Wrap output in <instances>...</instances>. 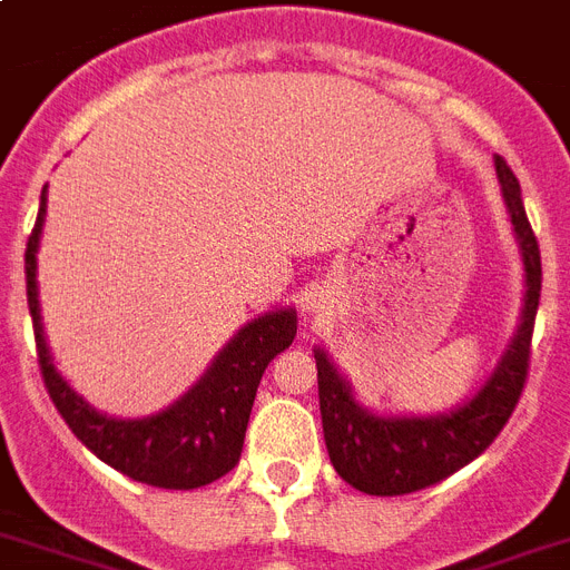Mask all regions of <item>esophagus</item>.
I'll use <instances>...</instances> for the list:
<instances>
[{
    "label": "esophagus",
    "instance_id": "esophagus-1",
    "mask_svg": "<svg viewBox=\"0 0 570 570\" xmlns=\"http://www.w3.org/2000/svg\"><path fill=\"white\" fill-rule=\"evenodd\" d=\"M317 291H312V294H308V296H305V305H308V308H317V303H320V299H317Z\"/></svg>",
    "mask_w": 570,
    "mask_h": 570
}]
</instances>
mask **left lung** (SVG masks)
Returning <instances> with one entry per match:
<instances>
[{
	"mask_svg": "<svg viewBox=\"0 0 570 570\" xmlns=\"http://www.w3.org/2000/svg\"><path fill=\"white\" fill-rule=\"evenodd\" d=\"M495 171L519 238L528 291L510 346L469 402L436 416H379L355 402L350 381L337 373L326 352L314 350L328 458L343 481L366 495H407L445 481L492 445L521 399L542 294V256L521 204V186L504 157H495Z\"/></svg>",
	"mask_w": 570,
	"mask_h": 570,
	"instance_id": "1",
	"label": "left lung"
}]
</instances>
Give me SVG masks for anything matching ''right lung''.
<instances>
[{
	"label": "right lung",
	"instance_id": "1",
	"mask_svg": "<svg viewBox=\"0 0 570 570\" xmlns=\"http://www.w3.org/2000/svg\"><path fill=\"white\" fill-rule=\"evenodd\" d=\"M46 220V189L26 247V294L35 323L37 361L51 402L72 434L98 460L139 483L159 489H197L218 481L238 463L253 399L267 364L296 337V312L279 308L256 317L218 352L206 375L166 411L142 420H112L83 402L55 370L42 335L37 299V247Z\"/></svg>",
	"mask_w": 570,
	"mask_h": 570
}]
</instances>
